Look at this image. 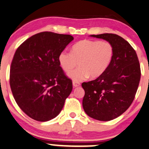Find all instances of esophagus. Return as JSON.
<instances>
[{"label":"esophagus","instance_id":"esophagus-1","mask_svg":"<svg viewBox=\"0 0 149 149\" xmlns=\"http://www.w3.org/2000/svg\"><path fill=\"white\" fill-rule=\"evenodd\" d=\"M72 84H73V86H74V88L78 87V86H80V84H79V82H77V81H73Z\"/></svg>","mask_w":149,"mask_h":149}]
</instances>
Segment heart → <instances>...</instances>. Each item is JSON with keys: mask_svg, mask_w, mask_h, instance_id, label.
<instances>
[{"mask_svg": "<svg viewBox=\"0 0 149 149\" xmlns=\"http://www.w3.org/2000/svg\"><path fill=\"white\" fill-rule=\"evenodd\" d=\"M113 53V47L108 41L84 39L73 45L72 52L63 50L59 53L58 61L65 72L72 71L78 62L79 68L69 73L68 77L79 81L102 75L112 61Z\"/></svg>", "mask_w": 149, "mask_h": 149, "instance_id": "b5f03b06", "label": "heart"}]
</instances>
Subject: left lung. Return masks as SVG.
<instances>
[{
  "label": "left lung",
  "mask_w": 149,
  "mask_h": 149,
  "mask_svg": "<svg viewBox=\"0 0 149 149\" xmlns=\"http://www.w3.org/2000/svg\"><path fill=\"white\" fill-rule=\"evenodd\" d=\"M90 37L112 44L113 57L106 72L94 80L84 82L82 101L89 116L109 121L123 114L134 100L141 79V68L136 53L128 41L116 34L104 33Z\"/></svg>",
  "instance_id": "8db88e82"
}]
</instances>
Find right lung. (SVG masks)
<instances>
[{
	"label": "right lung",
	"instance_id": "obj_1",
	"mask_svg": "<svg viewBox=\"0 0 149 149\" xmlns=\"http://www.w3.org/2000/svg\"><path fill=\"white\" fill-rule=\"evenodd\" d=\"M74 40L70 35L42 32L17 49L10 70V86L18 106L35 120L58 115L72 91V82L59 65L58 55Z\"/></svg>",
	"mask_w": 149,
	"mask_h": 149
}]
</instances>
